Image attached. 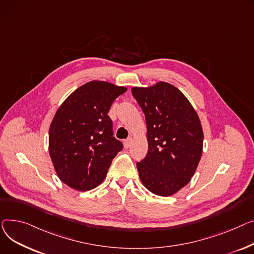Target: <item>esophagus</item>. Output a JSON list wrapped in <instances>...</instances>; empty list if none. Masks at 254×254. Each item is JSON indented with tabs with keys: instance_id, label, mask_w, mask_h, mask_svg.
Returning a JSON list of instances; mask_svg holds the SVG:
<instances>
[{
	"instance_id": "esophagus-1",
	"label": "esophagus",
	"mask_w": 254,
	"mask_h": 254,
	"mask_svg": "<svg viewBox=\"0 0 254 254\" xmlns=\"http://www.w3.org/2000/svg\"><path fill=\"white\" fill-rule=\"evenodd\" d=\"M131 143H132V138H127L126 140H124V147L129 148Z\"/></svg>"
}]
</instances>
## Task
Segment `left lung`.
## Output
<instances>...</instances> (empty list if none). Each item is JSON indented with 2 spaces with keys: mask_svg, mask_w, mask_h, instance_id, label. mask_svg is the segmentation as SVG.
Segmentation results:
<instances>
[{
  "mask_svg": "<svg viewBox=\"0 0 254 254\" xmlns=\"http://www.w3.org/2000/svg\"><path fill=\"white\" fill-rule=\"evenodd\" d=\"M131 92L147 127L148 151L136 163L140 181L155 195L171 196L189 184L200 162L203 130L199 117L171 84L134 87Z\"/></svg>",
  "mask_w": 254,
  "mask_h": 254,
  "instance_id": "obj_1",
  "label": "left lung"
}]
</instances>
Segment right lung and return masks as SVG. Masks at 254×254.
Wrapping results in <instances>:
<instances>
[{
    "mask_svg": "<svg viewBox=\"0 0 254 254\" xmlns=\"http://www.w3.org/2000/svg\"><path fill=\"white\" fill-rule=\"evenodd\" d=\"M126 90L108 82H88L57 110L49 129V153L58 177L68 187L83 191L96 188L123 150L108 113Z\"/></svg>",
    "mask_w": 254,
    "mask_h": 254,
    "instance_id": "add662e5",
    "label": "right lung"
}]
</instances>
